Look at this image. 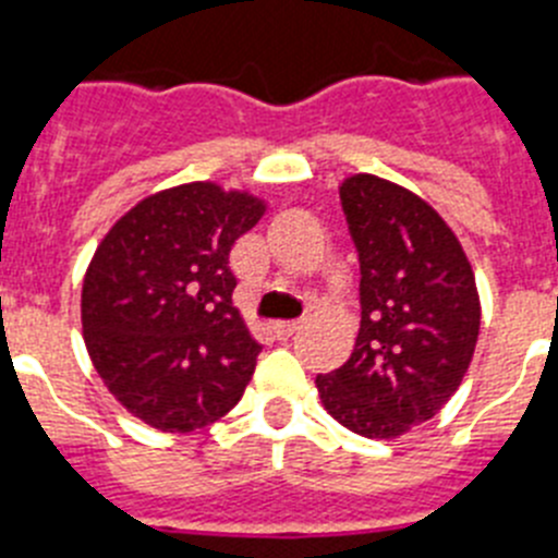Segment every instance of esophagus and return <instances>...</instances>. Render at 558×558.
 Listing matches in <instances>:
<instances>
[{"label":"esophagus","mask_w":558,"mask_h":558,"mask_svg":"<svg viewBox=\"0 0 558 558\" xmlns=\"http://www.w3.org/2000/svg\"><path fill=\"white\" fill-rule=\"evenodd\" d=\"M300 328H303V323H275L272 325V330H275V336H278V339H289V336L298 333Z\"/></svg>","instance_id":"34e87169"}]
</instances>
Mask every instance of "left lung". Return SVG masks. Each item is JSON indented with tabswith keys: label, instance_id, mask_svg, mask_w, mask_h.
Masks as SVG:
<instances>
[{
	"label": "left lung",
	"instance_id": "obj_1",
	"mask_svg": "<svg viewBox=\"0 0 558 558\" xmlns=\"http://www.w3.org/2000/svg\"><path fill=\"white\" fill-rule=\"evenodd\" d=\"M339 197L361 260V328L350 359L316 375V391L353 434L398 439L464 380L478 286L450 225L420 194L361 172L344 178Z\"/></svg>",
	"mask_w": 558,
	"mask_h": 558
}]
</instances>
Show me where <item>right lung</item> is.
Segmentation results:
<instances>
[{"instance_id": "right-lung-1", "label": "right lung", "mask_w": 558, "mask_h": 558, "mask_svg": "<svg viewBox=\"0 0 558 558\" xmlns=\"http://www.w3.org/2000/svg\"><path fill=\"white\" fill-rule=\"evenodd\" d=\"M267 203L210 180L163 189L105 233L80 319L94 369L149 428L189 434L228 414L260 344L233 305L230 247Z\"/></svg>"}]
</instances>
